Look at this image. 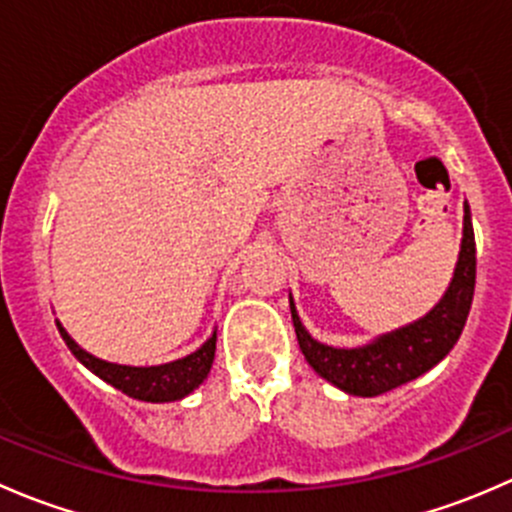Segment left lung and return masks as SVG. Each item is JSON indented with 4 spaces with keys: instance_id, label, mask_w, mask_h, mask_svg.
<instances>
[{
    "instance_id": "left-lung-1",
    "label": "left lung",
    "mask_w": 512,
    "mask_h": 512,
    "mask_svg": "<svg viewBox=\"0 0 512 512\" xmlns=\"http://www.w3.org/2000/svg\"><path fill=\"white\" fill-rule=\"evenodd\" d=\"M463 213L466 215H463L461 255H458L451 287L426 317L399 332L384 334L374 344L359 349L327 347V344L314 342L304 332L292 299H289L299 349L322 379L332 381L347 394L379 396L426 374L451 352L466 327L473 289H476V237H473L468 205L463 208Z\"/></svg>"
}]
</instances>
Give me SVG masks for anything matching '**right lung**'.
<instances>
[{
  "instance_id": "right-lung-1",
  "label": "right lung",
  "mask_w": 512,
  "mask_h": 512,
  "mask_svg": "<svg viewBox=\"0 0 512 512\" xmlns=\"http://www.w3.org/2000/svg\"><path fill=\"white\" fill-rule=\"evenodd\" d=\"M64 337L66 347L71 349V354L91 369L98 379H103L106 384L116 386L118 391H123L126 396L138 401H151V404H163V401H178L183 396H188L190 391L198 389L210 374V366L215 359V334L190 356L178 361H170V364L160 366H121L111 364V361H103L91 356L89 352L79 347L74 339L66 334V329L61 324H56Z\"/></svg>"
}]
</instances>
